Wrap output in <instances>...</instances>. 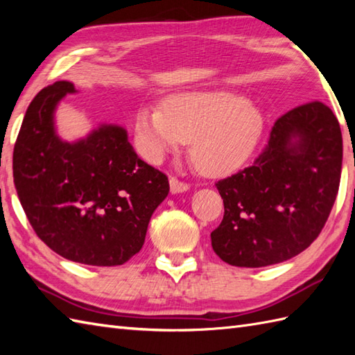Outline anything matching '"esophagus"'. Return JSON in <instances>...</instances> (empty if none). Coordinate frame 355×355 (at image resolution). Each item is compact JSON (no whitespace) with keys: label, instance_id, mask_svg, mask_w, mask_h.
Instances as JSON below:
<instances>
[{"label":"esophagus","instance_id":"1","mask_svg":"<svg viewBox=\"0 0 355 355\" xmlns=\"http://www.w3.org/2000/svg\"><path fill=\"white\" fill-rule=\"evenodd\" d=\"M169 184H171V192H172V193L186 192L187 189H189V184L182 182V180H178L177 177H171Z\"/></svg>","mask_w":355,"mask_h":355}]
</instances>
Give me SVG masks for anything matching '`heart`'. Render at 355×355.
Returning <instances> with one entry per match:
<instances>
[{"label": "heart", "instance_id": "obj_1", "mask_svg": "<svg viewBox=\"0 0 355 355\" xmlns=\"http://www.w3.org/2000/svg\"><path fill=\"white\" fill-rule=\"evenodd\" d=\"M266 119L258 105L227 89L183 92L164 107H141L135 131L150 158L191 141V162L202 175L238 171L258 146Z\"/></svg>", "mask_w": 355, "mask_h": 355}]
</instances>
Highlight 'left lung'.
I'll use <instances>...</instances> for the list:
<instances>
[{
    "mask_svg": "<svg viewBox=\"0 0 355 355\" xmlns=\"http://www.w3.org/2000/svg\"><path fill=\"white\" fill-rule=\"evenodd\" d=\"M342 157L340 125L325 103L285 112L254 163L215 184L224 216L210 233L214 252L230 266L248 268L304 252L334 206Z\"/></svg>",
    "mask_w": 355,
    "mask_h": 355,
    "instance_id": "obj_1",
    "label": "left lung"
}]
</instances>
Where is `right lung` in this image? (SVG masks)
I'll return each mask as SVG.
<instances>
[{"mask_svg":"<svg viewBox=\"0 0 355 355\" xmlns=\"http://www.w3.org/2000/svg\"><path fill=\"white\" fill-rule=\"evenodd\" d=\"M69 80L42 88L30 102L13 149V183L35 233L62 258L112 267L145 243L150 216L169 182L135 153L122 126L102 125L62 141L55 110Z\"/></svg>","mask_w":355,"mask_h":355,"instance_id":"right-lung-1","label":"right lung"}]
</instances>
